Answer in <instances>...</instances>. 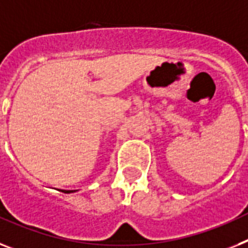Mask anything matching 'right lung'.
<instances>
[{
  "label": "right lung",
  "instance_id": "obj_1",
  "mask_svg": "<svg viewBox=\"0 0 248 248\" xmlns=\"http://www.w3.org/2000/svg\"><path fill=\"white\" fill-rule=\"evenodd\" d=\"M65 194H69V193H75L76 190H63Z\"/></svg>",
  "mask_w": 248,
  "mask_h": 248
}]
</instances>
